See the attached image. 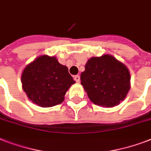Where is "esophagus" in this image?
I'll use <instances>...</instances> for the list:
<instances>
[{
  "mask_svg": "<svg viewBox=\"0 0 151 151\" xmlns=\"http://www.w3.org/2000/svg\"><path fill=\"white\" fill-rule=\"evenodd\" d=\"M74 80L76 81V82H78V83L80 82V81H81L80 76H79V75H76L75 77H74Z\"/></svg>",
  "mask_w": 151,
  "mask_h": 151,
  "instance_id": "esophagus-1",
  "label": "esophagus"
}]
</instances>
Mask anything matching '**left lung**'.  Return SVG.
Wrapping results in <instances>:
<instances>
[{
    "label": "left lung",
    "instance_id": "left-lung-1",
    "mask_svg": "<svg viewBox=\"0 0 151 151\" xmlns=\"http://www.w3.org/2000/svg\"><path fill=\"white\" fill-rule=\"evenodd\" d=\"M81 81L90 100L103 107L118 105L130 89L129 70L110 55L91 58L81 74Z\"/></svg>",
    "mask_w": 151,
    "mask_h": 151
}]
</instances>
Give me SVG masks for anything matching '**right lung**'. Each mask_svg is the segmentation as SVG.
<instances>
[{
    "instance_id": "obj_1",
    "label": "right lung",
    "mask_w": 151,
    "mask_h": 151,
    "mask_svg": "<svg viewBox=\"0 0 151 151\" xmlns=\"http://www.w3.org/2000/svg\"><path fill=\"white\" fill-rule=\"evenodd\" d=\"M75 83L68 68L55 57L42 55L24 69L22 88L32 102L42 107H51L64 100V96Z\"/></svg>"
}]
</instances>
